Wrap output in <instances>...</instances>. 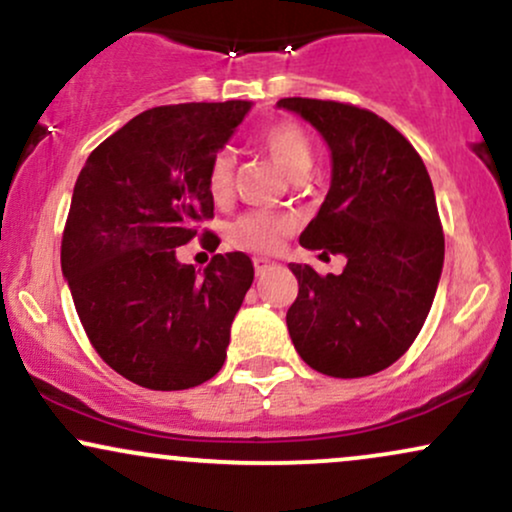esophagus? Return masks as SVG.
Instances as JSON below:
<instances>
[{
  "label": "esophagus",
  "mask_w": 512,
  "mask_h": 512,
  "mask_svg": "<svg viewBox=\"0 0 512 512\" xmlns=\"http://www.w3.org/2000/svg\"><path fill=\"white\" fill-rule=\"evenodd\" d=\"M275 263H270L268 258H254V268H256V275H266L270 268H273Z\"/></svg>",
  "instance_id": "1"
}]
</instances>
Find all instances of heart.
<instances>
[{"mask_svg":"<svg viewBox=\"0 0 512 512\" xmlns=\"http://www.w3.org/2000/svg\"><path fill=\"white\" fill-rule=\"evenodd\" d=\"M258 148L266 150L290 177L302 179L311 170V143L309 136L299 124L280 122L268 124L256 138ZM234 182V158L230 150H220L213 155L208 165L206 184L213 201H225ZM294 230V220L287 215L275 213H246L230 227V242L239 249L258 251V254H273L280 249L282 239Z\"/></svg>","mask_w":512,"mask_h":512,"instance_id":"1","label":"heart"}]
</instances>
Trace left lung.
I'll list each match as a JSON object with an SVG mask.
<instances>
[{
    "label": "left lung",
    "instance_id": "8db88e82",
    "mask_svg": "<svg viewBox=\"0 0 512 512\" xmlns=\"http://www.w3.org/2000/svg\"><path fill=\"white\" fill-rule=\"evenodd\" d=\"M326 138L333 177L299 237L340 275L290 263L299 294L287 311L294 350L311 369L362 378L388 369L422 330L443 270V227L422 158L395 126L350 102L282 98Z\"/></svg>",
    "mask_w": 512,
    "mask_h": 512
}]
</instances>
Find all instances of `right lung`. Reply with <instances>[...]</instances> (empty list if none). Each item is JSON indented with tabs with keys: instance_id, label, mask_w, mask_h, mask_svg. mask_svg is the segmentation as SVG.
Returning a JSON list of instances; mask_svg holds the SVG:
<instances>
[{
	"instance_id": "obj_1",
	"label": "right lung",
	"mask_w": 512,
	"mask_h": 512,
	"mask_svg": "<svg viewBox=\"0 0 512 512\" xmlns=\"http://www.w3.org/2000/svg\"><path fill=\"white\" fill-rule=\"evenodd\" d=\"M249 110L246 100L153 107L105 138L78 174L62 273L90 345L136 386L194 388L225 364L254 263L230 251L198 273L177 261V246L213 218L208 165ZM213 239L203 232V244Z\"/></svg>"
}]
</instances>
